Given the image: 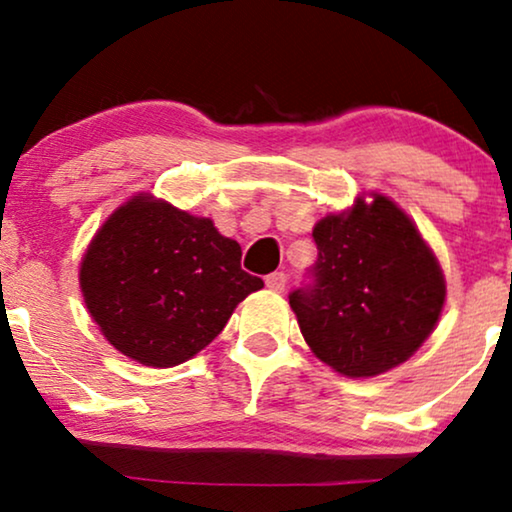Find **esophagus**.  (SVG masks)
<instances>
[{"instance_id": "1", "label": "esophagus", "mask_w": 512, "mask_h": 512, "mask_svg": "<svg viewBox=\"0 0 512 512\" xmlns=\"http://www.w3.org/2000/svg\"><path fill=\"white\" fill-rule=\"evenodd\" d=\"M265 286H268L270 291L282 293L284 286H286V275H284V272H272V275L265 277Z\"/></svg>"}]
</instances>
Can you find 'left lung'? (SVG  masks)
I'll return each instance as SVG.
<instances>
[{
    "label": "left lung",
    "mask_w": 512,
    "mask_h": 512,
    "mask_svg": "<svg viewBox=\"0 0 512 512\" xmlns=\"http://www.w3.org/2000/svg\"><path fill=\"white\" fill-rule=\"evenodd\" d=\"M317 263L289 293L314 354L347 377L408 361L443 312L445 277L403 209L384 195L356 200L312 230Z\"/></svg>",
    "instance_id": "obj_1"
}]
</instances>
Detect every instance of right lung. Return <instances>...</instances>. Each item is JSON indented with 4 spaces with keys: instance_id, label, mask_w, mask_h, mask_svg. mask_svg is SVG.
<instances>
[{
    "instance_id": "add662e5",
    "label": "right lung",
    "mask_w": 512,
    "mask_h": 512,
    "mask_svg": "<svg viewBox=\"0 0 512 512\" xmlns=\"http://www.w3.org/2000/svg\"><path fill=\"white\" fill-rule=\"evenodd\" d=\"M214 223L135 195L97 230L79 282L90 317L118 352L172 368L205 349L263 279Z\"/></svg>"
}]
</instances>
